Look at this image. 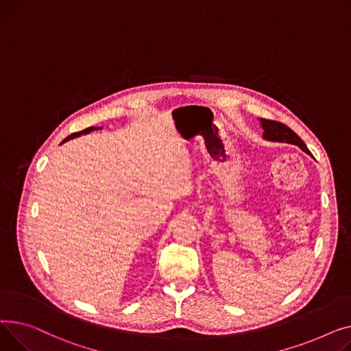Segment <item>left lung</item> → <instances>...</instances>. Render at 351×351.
I'll list each match as a JSON object with an SVG mask.
<instances>
[{
	"label": "left lung",
	"instance_id": "obj_1",
	"mask_svg": "<svg viewBox=\"0 0 351 351\" xmlns=\"http://www.w3.org/2000/svg\"><path fill=\"white\" fill-rule=\"evenodd\" d=\"M261 125L263 129V137L272 141H285V143H291L296 144L303 152L308 153L306 144L302 141V138L286 125L276 120H269V119H261Z\"/></svg>",
	"mask_w": 351,
	"mask_h": 351
}]
</instances>
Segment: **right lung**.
<instances>
[{"mask_svg":"<svg viewBox=\"0 0 351 351\" xmlns=\"http://www.w3.org/2000/svg\"><path fill=\"white\" fill-rule=\"evenodd\" d=\"M92 130H95V128H88V129H85V130H82V132H76V133H72L71 136H68L64 141L62 143H65V141H68V140H71V138H73V137H77V136H80V134H86V133H90Z\"/></svg>","mask_w":351,"mask_h":351,"instance_id":"1","label":"right lung"}]
</instances>
